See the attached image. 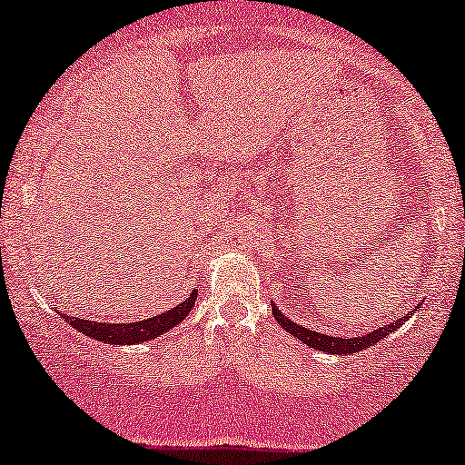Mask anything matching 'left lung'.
Masks as SVG:
<instances>
[{"instance_id":"8db88e82","label":"left lung","mask_w":465,"mask_h":465,"mask_svg":"<svg viewBox=\"0 0 465 465\" xmlns=\"http://www.w3.org/2000/svg\"><path fill=\"white\" fill-rule=\"evenodd\" d=\"M272 316H275V321L282 324L283 329L290 335H294V338H299L301 342L310 346V349H316V351H322V353H331V355H351V353H357V351L361 349H368V346L377 344L379 340H383L385 335H390L396 329H401L402 324H405L407 318H411V312L410 314H405L399 321L390 322V324H383V327L374 329V331L366 333V335H360V338H338V335H324V333H318V331H312V329L303 327V324H296L290 321V318L283 316V312L279 310V307L272 303ZM418 312V307H416ZM413 312V314H416Z\"/></svg>"}]
</instances>
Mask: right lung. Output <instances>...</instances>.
Returning <instances> with one entry per match:
<instances>
[{"label": "right lung", "mask_w": 465, "mask_h": 465, "mask_svg": "<svg viewBox=\"0 0 465 465\" xmlns=\"http://www.w3.org/2000/svg\"><path fill=\"white\" fill-rule=\"evenodd\" d=\"M194 301H197V292H193L183 301L182 305L173 307V310L164 312V314L147 318V321L138 322H94V321H84V318L77 316H66L60 314L66 322L73 324L75 331H80L88 338L97 340V342L105 344H141L149 342V340L160 338L162 333L171 331L173 327H177L179 322L186 321L190 310L194 307Z\"/></svg>", "instance_id": "add662e5"}]
</instances>
